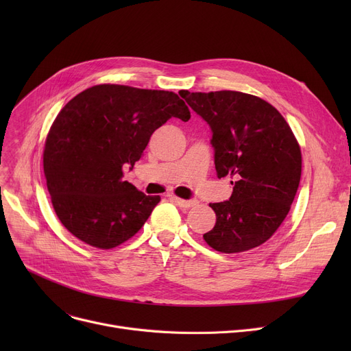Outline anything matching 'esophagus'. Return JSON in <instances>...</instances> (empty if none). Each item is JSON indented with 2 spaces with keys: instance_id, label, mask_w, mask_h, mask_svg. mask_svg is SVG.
Returning a JSON list of instances; mask_svg holds the SVG:
<instances>
[{
  "instance_id": "obj_1",
  "label": "esophagus",
  "mask_w": 351,
  "mask_h": 351,
  "mask_svg": "<svg viewBox=\"0 0 351 351\" xmlns=\"http://www.w3.org/2000/svg\"><path fill=\"white\" fill-rule=\"evenodd\" d=\"M171 200H173L176 205H179L180 208H192L197 204V200L195 199H189V200H185V199H180V197H176V196H171Z\"/></svg>"
}]
</instances>
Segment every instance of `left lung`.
Returning <instances> with one entry per match:
<instances>
[{"label": "left lung", "mask_w": 351, "mask_h": 351, "mask_svg": "<svg viewBox=\"0 0 351 351\" xmlns=\"http://www.w3.org/2000/svg\"><path fill=\"white\" fill-rule=\"evenodd\" d=\"M179 94L212 131L217 178L232 176L229 200L210 204L216 223L204 234L217 252L265 243L290 210L302 176V152L290 126L269 102L236 90Z\"/></svg>", "instance_id": "1"}]
</instances>
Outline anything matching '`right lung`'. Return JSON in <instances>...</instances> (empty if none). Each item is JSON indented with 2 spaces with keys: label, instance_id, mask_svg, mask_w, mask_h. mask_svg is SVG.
<instances>
[{
  "label": "right lung",
  "instance_id": "1",
  "mask_svg": "<svg viewBox=\"0 0 351 351\" xmlns=\"http://www.w3.org/2000/svg\"><path fill=\"white\" fill-rule=\"evenodd\" d=\"M171 118H191L175 92L125 85H95L62 108L45 141L44 173L53 210L73 236L112 249L143 226L160 197L123 180V168H134Z\"/></svg>",
  "mask_w": 351,
  "mask_h": 351
}]
</instances>
